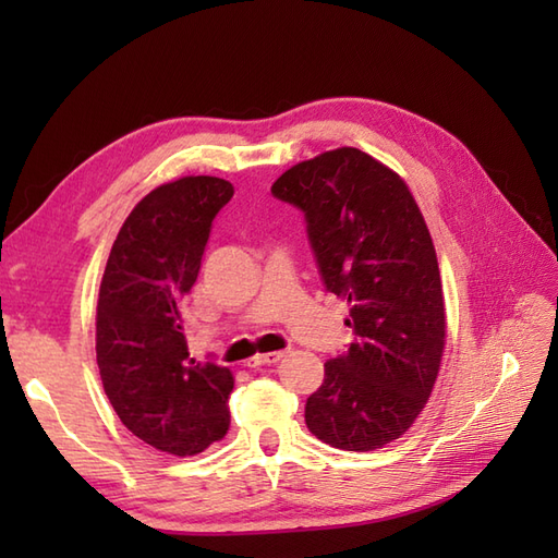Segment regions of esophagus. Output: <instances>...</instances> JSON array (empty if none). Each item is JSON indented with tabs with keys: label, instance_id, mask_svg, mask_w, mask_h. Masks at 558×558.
Instances as JSON below:
<instances>
[{
	"label": "esophagus",
	"instance_id": "obj_1",
	"mask_svg": "<svg viewBox=\"0 0 558 558\" xmlns=\"http://www.w3.org/2000/svg\"><path fill=\"white\" fill-rule=\"evenodd\" d=\"M282 357H286V352H266V354H256V357H252L246 362V366H270V364H278Z\"/></svg>",
	"mask_w": 558,
	"mask_h": 558
}]
</instances>
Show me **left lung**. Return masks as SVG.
<instances>
[{
	"instance_id": "1",
	"label": "left lung",
	"mask_w": 558,
	"mask_h": 558,
	"mask_svg": "<svg viewBox=\"0 0 558 558\" xmlns=\"http://www.w3.org/2000/svg\"><path fill=\"white\" fill-rule=\"evenodd\" d=\"M270 194L304 213L324 286L350 304L354 342L324 364L306 426L333 448H381L417 420L444 357L432 234L400 174L360 148L298 162Z\"/></svg>"
}]
</instances>
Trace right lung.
Segmentation results:
<instances>
[{
  "mask_svg": "<svg viewBox=\"0 0 558 558\" xmlns=\"http://www.w3.org/2000/svg\"><path fill=\"white\" fill-rule=\"evenodd\" d=\"M234 189L182 177L129 213L102 272L96 354L105 396L141 441L196 456L230 429L228 366L189 354L182 306L198 278L213 218Z\"/></svg>",
  "mask_w": 558,
  "mask_h": 558,
  "instance_id": "right-lung-1",
  "label": "right lung"
}]
</instances>
